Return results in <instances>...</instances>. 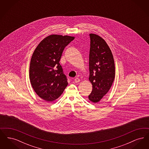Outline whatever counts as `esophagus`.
I'll list each match as a JSON object with an SVG mask.
<instances>
[{
	"mask_svg": "<svg viewBox=\"0 0 149 149\" xmlns=\"http://www.w3.org/2000/svg\"><path fill=\"white\" fill-rule=\"evenodd\" d=\"M80 80L78 78H75V79H74V81H75L76 83L80 82Z\"/></svg>",
	"mask_w": 149,
	"mask_h": 149,
	"instance_id": "obj_1",
	"label": "esophagus"
}]
</instances>
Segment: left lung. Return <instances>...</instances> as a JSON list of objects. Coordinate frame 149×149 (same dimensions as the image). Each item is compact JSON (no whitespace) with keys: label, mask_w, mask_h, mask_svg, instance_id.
Here are the masks:
<instances>
[{"label":"left lung","mask_w":149,"mask_h":149,"mask_svg":"<svg viewBox=\"0 0 149 149\" xmlns=\"http://www.w3.org/2000/svg\"><path fill=\"white\" fill-rule=\"evenodd\" d=\"M89 81L92 91L88 96L93 103L100 100L110 89L115 77V66L111 50L106 42L95 34H89Z\"/></svg>","instance_id":"left-lung-1"}]
</instances>
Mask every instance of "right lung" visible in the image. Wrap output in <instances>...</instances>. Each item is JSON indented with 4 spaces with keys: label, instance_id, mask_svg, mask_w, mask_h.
<instances>
[{
    "label": "right lung",
    "instance_id": "right-lung-1",
    "mask_svg": "<svg viewBox=\"0 0 149 149\" xmlns=\"http://www.w3.org/2000/svg\"><path fill=\"white\" fill-rule=\"evenodd\" d=\"M74 38L69 36H49L33 53L29 66L30 81L36 94L46 102L57 99L68 84L59 61L65 47Z\"/></svg>",
    "mask_w": 149,
    "mask_h": 149
}]
</instances>
